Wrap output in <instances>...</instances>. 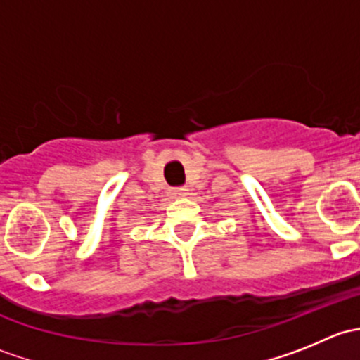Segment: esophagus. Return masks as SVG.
<instances>
[{
    "instance_id": "34e87169",
    "label": "esophagus",
    "mask_w": 360,
    "mask_h": 360,
    "mask_svg": "<svg viewBox=\"0 0 360 360\" xmlns=\"http://www.w3.org/2000/svg\"><path fill=\"white\" fill-rule=\"evenodd\" d=\"M170 195H172V197H184V195H188V188H172V190H170Z\"/></svg>"
}]
</instances>
